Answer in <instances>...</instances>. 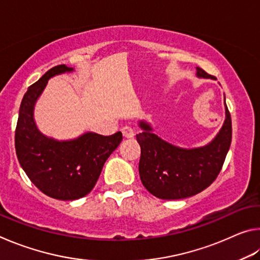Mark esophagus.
Here are the masks:
<instances>
[{
	"mask_svg": "<svg viewBox=\"0 0 260 260\" xmlns=\"http://www.w3.org/2000/svg\"><path fill=\"white\" fill-rule=\"evenodd\" d=\"M121 132H122V135H124V138H126V139H133L134 135H135L133 128H132V127H129V126L122 127Z\"/></svg>",
	"mask_w": 260,
	"mask_h": 260,
	"instance_id": "obj_1",
	"label": "esophagus"
}]
</instances>
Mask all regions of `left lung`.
<instances>
[{"mask_svg": "<svg viewBox=\"0 0 260 260\" xmlns=\"http://www.w3.org/2000/svg\"><path fill=\"white\" fill-rule=\"evenodd\" d=\"M196 76L215 79L196 68ZM226 101V99H223ZM225 121L210 143L181 148L153 133L151 125L140 120L136 135L141 147L139 173L147 190L161 200H181L203 191L221 170L232 142V119L225 102Z\"/></svg>", "mask_w": 260, "mask_h": 260, "instance_id": "obj_1", "label": "left lung"}]
</instances>
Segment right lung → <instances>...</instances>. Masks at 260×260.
<instances>
[{
  "label": "right lung",
  "mask_w": 260,
  "mask_h": 260,
  "mask_svg": "<svg viewBox=\"0 0 260 260\" xmlns=\"http://www.w3.org/2000/svg\"><path fill=\"white\" fill-rule=\"evenodd\" d=\"M57 65L28 87L19 108L15 147L20 166L37 188L60 201L81 199L91 191L104 162L119 146L122 134L104 136L87 132L73 140L59 141L41 133L34 120V107L50 78L73 72Z\"/></svg>",
  "instance_id": "right-lung-1"
}]
</instances>
